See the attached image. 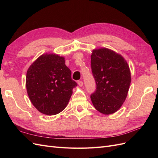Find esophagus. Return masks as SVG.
I'll return each instance as SVG.
<instances>
[{
    "instance_id": "esophagus-1",
    "label": "esophagus",
    "mask_w": 158,
    "mask_h": 158,
    "mask_svg": "<svg viewBox=\"0 0 158 158\" xmlns=\"http://www.w3.org/2000/svg\"><path fill=\"white\" fill-rule=\"evenodd\" d=\"M78 85H80V86H82L83 84H84V83H83L82 81H81V80H79V81H78Z\"/></svg>"
}]
</instances>
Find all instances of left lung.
<instances>
[{
  "label": "left lung",
  "instance_id": "left-lung-1",
  "mask_svg": "<svg viewBox=\"0 0 158 158\" xmlns=\"http://www.w3.org/2000/svg\"><path fill=\"white\" fill-rule=\"evenodd\" d=\"M91 67L96 85L90 95L94 106L105 114L116 112L125 102L131 81L127 61L110 49H95Z\"/></svg>",
  "mask_w": 158,
  "mask_h": 158
}]
</instances>
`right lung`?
I'll use <instances>...</instances> for the list:
<instances>
[{"label": "right lung", "instance_id": "1", "mask_svg": "<svg viewBox=\"0 0 158 158\" xmlns=\"http://www.w3.org/2000/svg\"><path fill=\"white\" fill-rule=\"evenodd\" d=\"M77 85L64 57L55 54L42 55L27 72L28 96L38 111L47 115L64 109Z\"/></svg>", "mask_w": 158, "mask_h": 158}]
</instances>
